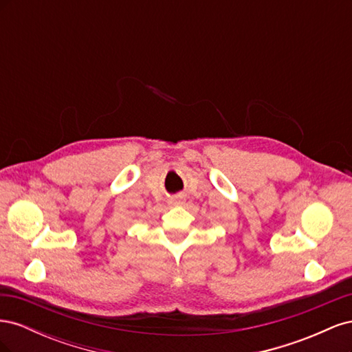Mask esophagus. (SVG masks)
<instances>
[{"label":"esophagus","mask_w":352,"mask_h":352,"mask_svg":"<svg viewBox=\"0 0 352 352\" xmlns=\"http://www.w3.org/2000/svg\"><path fill=\"white\" fill-rule=\"evenodd\" d=\"M184 201H185L184 194H177V195H175L172 199H170V202H172V204H182Z\"/></svg>","instance_id":"esophagus-1"}]
</instances>
